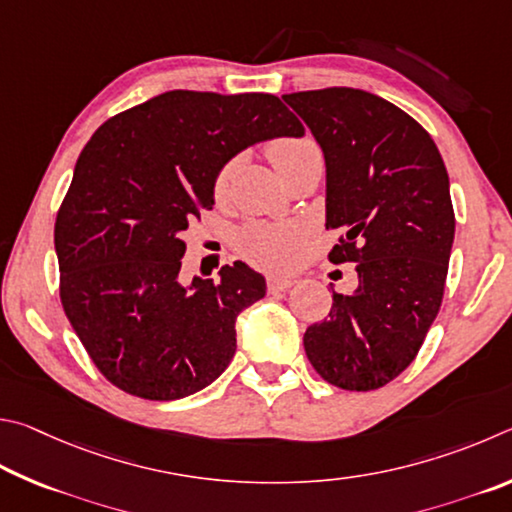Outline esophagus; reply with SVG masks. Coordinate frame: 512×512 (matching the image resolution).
Returning <instances> with one entry per match:
<instances>
[{"label": "esophagus", "mask_w": 512, "mask_h": 512, "mask_svg": "<svg viewBox=\"0 0 512 512\" xmlns=\"http://www.w3.org/2000/svg\"><path fill=\"white\" fill-rule=\"evenodd\" d=\"M294 283H297V279H292V276H267V290L270 292H285Z\"/></svg>", "instance_id": "34e87169"}]
</instances>
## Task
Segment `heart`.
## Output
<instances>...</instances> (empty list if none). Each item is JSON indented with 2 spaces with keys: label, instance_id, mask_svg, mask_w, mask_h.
Instances as JSON below:
<instances>
[{
  "label": "heart",
  "instance_id": "b5f03b06",
  "mask_svg": "<svg viewBox=\"0 0 512 512\" xmlns=\"http://www.w3.org/2000/svg\"><path fill=\"white\" fill-rule=\"evenodd\" d=\"M317 150L315 141L310 139H276L267 148L272 166L279 170L283 177L288 173L294 161H299L306 152ZM233 166H224L213 182V197L222 202L229 195ZM299 247V233L292 227H281V224H265L256 222L249 224L240 231L238 236V251L247 258L249 263L265 270H281L288 267L294 258V251Z\"/></svg>",
  "mask_w": 512,
  "mask_h": 512
}]
</instances>
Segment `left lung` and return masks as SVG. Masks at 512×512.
<instances>
[{"label":"left lung","instance_id":"8db88e82","mask_svg":"<svg viewBox=\"0 0 512 512\" xmlns=\"http://www.w3.org/2000/svg\"><path fill=\"white\" fill-rule=\"evenodd\" d=\"M326 159L330 263H355L357 288L333 292L303 335L326 382L373 391L407 369L443 301L454 242L450 177L434 139L384 98L353 87L285 94Z\"/></svg>","mask_w":512,"mask_h":512}]
</instances>
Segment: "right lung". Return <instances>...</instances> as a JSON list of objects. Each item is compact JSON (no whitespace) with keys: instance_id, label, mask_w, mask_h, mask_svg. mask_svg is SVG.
I'll return each mask as SVG.
<instances>
[{"instance_id":"1","label":"right lung","mask_w":512,"mask_h":512,"mask_svg":"<svg viewBox=\"0 0 512 512\" xmlns=\"http://www.w3.org/2000/svg\"><path fill=\"white\" fill-rule=\"evenodd\" d=\"M279 98L173 89L107 119L80 152L53 242L69 324L114 387L179 400L227 369L236 317L265 297L245 263L179 281L188 222L213 209V182L254 143L303 137Z\"/></svg>"}]
</instances>
